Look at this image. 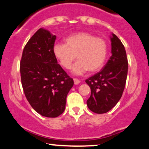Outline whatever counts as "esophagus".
Listing matches in <instances>:
<instances>
[{"label": "esophagus", "mask_w": 149, "mask_h": 149, "mask_svg": "<svg viewBox=\"0 0 149 149\" xmlns=\"http://www.w3.org/2000/svg\"><path fill=\"white\" fill-rule=\"evenodd\" d=\"M73 80H74V83L75 85H77L80 83V81L79 79H77L74 78V79H73Z\"/></svg>", "instance_id": "obj_1"}]
</instances>
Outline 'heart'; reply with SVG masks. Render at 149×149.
<instances>
[{"label": "heart", "mask_w": 149, "mask_h": 149, "mask_svg": "<svg viewBox=\"0 0 149 149\" xmlns=\"http://www.w3.org/2000/svg\"><path fill=\"white\" fill-rule=\"evenodd\" d=\"M55 57L65 69L70 68L76 58L72 72L74 74H83L86 71L100 70L105 63L108 45L102 38H96L89 33L80 32L67 37L65 44H55L53 47Z\"/></svg>", "instance_id": "b5f03b06"}]
</instances>
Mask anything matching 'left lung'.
Returning <instances> with one entry per match:
<instances>
[{"label":"left lung","instance_id":"left-lung-1","mask_svg":"<svg viewBox=\"0 0 149 149\" xmlns=\"http://www.w3.org/2000/svg\"><path fill=\"white\" fill-rule=\"evenodd\" d=\"M110 40L111 56L102 70L85 81L91 91L87 106L96 113H107L116 105L126 82L128 63L125 47L113 33Z\"/></svg>","mask_w":149,"mask_h":149}]
</instances>
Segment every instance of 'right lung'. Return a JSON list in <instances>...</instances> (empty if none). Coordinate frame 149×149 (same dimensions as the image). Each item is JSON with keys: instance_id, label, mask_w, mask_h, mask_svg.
Segmentation results:
<instances>
[{"instance_id": "1", "label": "right lung", "mask_w": 149, "mask_h": 149, "mask_svg": "<svg viewBox=\"0 0 149 149\" xmlns=\"http://www.w3.org/2000/svg\"><path fill=\"white\" fill-rule=\"evenodd\" d=\"M56 38L49 31L40 29L26 45L20 62L26 99L33 109L49 118L63 112L68 93L74 85L54 54Z\"/></svg>"}]
</instances>
